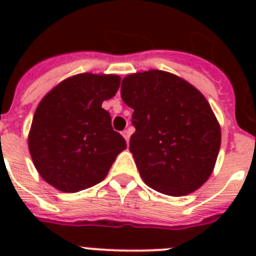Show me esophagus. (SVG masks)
Segmentation results:
<instances>
[{
	"label": "esophagus",
	"mask_w": 256,
	"mask_h": 256,
	"mask_svg": "<svg viewBox=\"0 0 256 256\" xmlns=\"http://www.w3.org/2000/svg\"><path fill=\"white\" fill-rule=\"evenodd\" d=\"M122 136H124V138L128 144V140H130V130H124V132H122Z\"/></svg>",
	"instance_id": "34e87169"
}]
</instances>
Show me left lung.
<instances>
[{
  "label": "left lung",
  "instance_id": "obj_1",
  "mask_svg": "<svg viewBox=\"0 0 256 256\" xmlns=\"http://www.w3.org/2000/svg\"><path fill=\"white\" fill-rule=\"evenodd\" d=\"M132 112L130 138L140 178L171 196L194 192L210 178L220 148V126L198 88L175 74L148 70L122 80Z\"/></svg>",
  "mask_w": 256,
  "mask_h": 256
}]
</instances>
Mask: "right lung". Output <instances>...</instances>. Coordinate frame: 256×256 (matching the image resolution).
<instances>
[{
	"instance_id": "add662e5",
	"label": "right lung",
	"mask_w": 256,
	"mask_h": 256,
	"mask_svg": "<svg viewBox=\"0 0 256 256\" xmlns=\"http://www.w3.org/2000/svg\"><path fill=\"white\" fill-rule=\"evenodd\" d=\"M120 77L82 73L54 86L38 104L28 144L42 179L64 192L104 180L126 140L112 130L102 102L116 96Z\"/></svg>"
}]
</instances>
